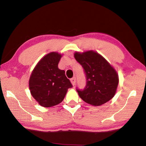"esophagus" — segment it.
I'll return each instance as SVG.
<instances>
[{"label":"esophagus","instance_id":"obj_1","mask_svg":"<svg viewBox=\"0 0 146 146\" xmlns=\"http://www.w3.org/2000/svg\"><path fill=\"white\" fill-rule=\"evenodd\" d=\"M71 82L72 84V85L74 86L76 84V78L75 77H73L72 78H71Z\"/></svg>","mask_w":146,"mask_h":146}]
</instances>
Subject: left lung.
Returning a JSON list of instances; mask_svg holds the SVG:
<instances>
[{
    "label": "left lung",
    "mask_w": 146,
    "mask_h": 146,
    "mask_svg": "<svg viewBox=\"0 0 146 146\" xmlns=\"http://www.w3.org/2000/svg\"><path fill=\"white\" fill-rule=\"evenodd\" d=\"M74 56L82 66L86 77L85 88H76L79 97L85 102L95 106L111 99L118 84V75L115 69L95 51L76 52Z\"/></svg>",
    "instance_id": "8db88e82"
}]
</instances>
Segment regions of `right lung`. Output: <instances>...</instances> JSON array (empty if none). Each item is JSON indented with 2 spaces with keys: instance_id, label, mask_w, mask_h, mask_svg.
<instances>
[{
  "instance_id": "right-lung-1",
  "label": "right lung",
  "mask_w": 146,
  "mask_h": 146,
  "mask_svg": "<svg viewBox=\"0 0 146 146\" xmlns=\"http://www.w3.org/2000/svg\"><path fill=\"white\" fill-rule=\"evenodd\" d=\"M61 56L56 52L44 56L29 78L31 95L43 107H52L62 102L68 89L73 87L64 70L58 68Z\"/></svg>"
}]
</instances>
